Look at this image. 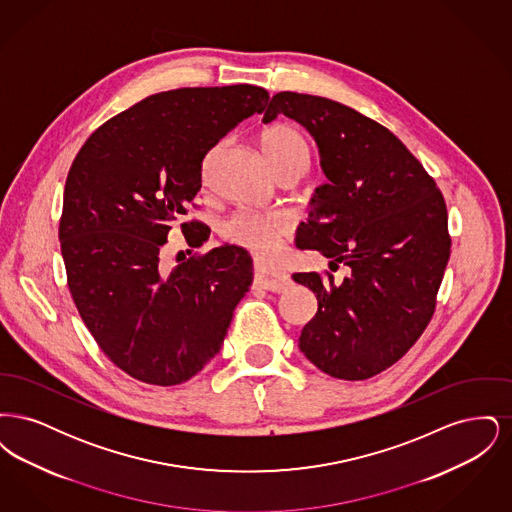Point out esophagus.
<instances>
[{
	"label": "esophagus",
	"mask_w": 512,
	"mask_h": 512,
	"mask_svg": "<svg viewBox=\"0 0 512 512\" xmlns=\"http://www.w3.org/2000/svg\"><path fill=\"white\" fill-rule=\"evenodd\" d=\"M255 282L268 292H284L290 286V276L280 270H268V268H255Z\"/></svg>",
	"instance_id": "esophagus-1"
}]
</instances>
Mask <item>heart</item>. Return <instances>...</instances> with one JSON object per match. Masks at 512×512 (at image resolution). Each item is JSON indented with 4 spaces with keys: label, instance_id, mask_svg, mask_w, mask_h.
I'll return each instance as SVG.
<instances>
[{
    "label": "heart",
    "instance_id": "1",
    "mask_svg": "<svg viewBox=\"0 0 512 512\" xmlns=\"http://www.w3.org/2000/svg\"><path fill=\"white\" fill-rule=\"evenodd\" d=\"M259 146L274 172L299 163L309 165L307 142L290 124L278 122L265 128L259 136ZM222 232L226 240L242 245L257 257H270L288 232V224L278 215L244 211L228 220Z\"/></svg>",
    "mask_w": 512,
    "mask_h": 512
}]
</instances>
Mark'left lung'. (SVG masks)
<instances>
[{"label": "left lung", "instance_id": "obj_1", "mask_svg": "<svg viewBox=\"0 0 512 512\" xmlns=\"http://www.w3.org/2000/svg\"><path fill=\"white\" fill-rule=\"evenodd\" d=\"M286 115L315 138L328 178L309 201L295 245L351 270L295 272L317 293L301 353L341 380H366L397 363L436 309L451 253L447 207L434 178L390 130L332 99L280 92L263 122Z\"/></svg>", "mask_w": 512, "mask_h": 512}]
</instances>
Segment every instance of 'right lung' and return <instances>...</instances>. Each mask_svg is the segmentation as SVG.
Masks as SVG:
<instances>
[{"label":"right lung","instance_id":"add662e5","mask_svg":"<svg viewBox=\"0 0 512 512\" xmlns=\"http://www.w3.org/2000/svg\"><path fill=\"white\" fill-rule=\"evenodd\" d=\"M268 103L265 88H180L99 126L74 157L59 242L74 305L101 351L132 378L176 386L220 351L253 282L244 247L220 245L165 270L161 247L201 188L211 147ZM190 247L205 224L184 222Z\"/></svg>","mask_w":512,"mask_h":512}]
</instances>
